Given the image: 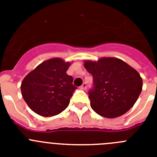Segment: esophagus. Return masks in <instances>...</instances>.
<instances>
[{
    "label": "esophagus",
    "instance_id": "esophagus-1",
    "mask_svg": "<svg viewBox=\"0 0 157 157\" xmlns=\"http://www.w3.org/2000/svg\"><path fill=\"white\" fill-rule=\"evenodd\" d=\"M86 88H87L86 83H83L82 85L81 86H80V89H81V90H86Z\"/></svg>",
    "mask_w": 157,
    "mask_h": 157
}]
</instances>
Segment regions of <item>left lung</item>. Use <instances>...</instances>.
I'll return each instance as SVG.
<instances>
[{"instance_id": "1", "label": "left lung", "mask_w": 157, "mask_h": 157, "mask_svg": "<svg viewBox=\"0 0 157 157\" xmlns=\"http://www.w3.org/2000/svg\"><path fill=\"white\" fill-rule=\"evenodd\" d=\"M84 67L94 78L89 98L94 112L103 117L116 118L134 106L142 90V78L132 67L114 57L86 60Z\"/></svg>"}]
</instances>
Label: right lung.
I'll list each match as a JSON object with an SVG mask.
<instances>
[{
	"label": "right lung",
	"mask_w": 157,
	"mask_h": 157,
	"mask_svg": "<svg viewBox=\"0 0 157 157\" xmlns=\"http://www.w3.org/2000/svg\"><path fill=\"white\" fill-rule=\"evenodd\" d=\"M71 63L52 58L40 63L23 78L21 92L32 111L44 117L59 114L67 108L76 88L67 74Z\"/></svg>",
	"instance_id": "1"
}]
</instances>
